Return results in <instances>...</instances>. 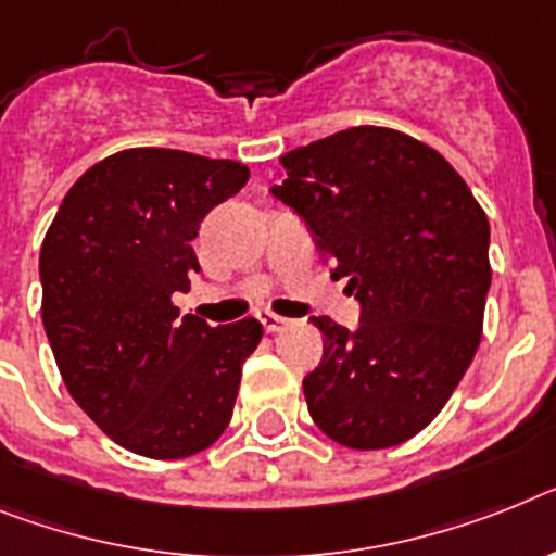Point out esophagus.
I'll return each mask as SVG.
<instances>
[{
	"label": "esophagus",
	"mask_w": 556,
	"mask_h": 556,
	"mask_svg": "<svg viewBox=\"0 0 556 556\" xmlns=\"http://www.w3.org/2000/svg\"><path fill=\"white\" fill-rule=\"evenodd\" d=\"M260 321H263V328L268 330V333H279V330H286L288 325H291V319H286V316H277V314H263L260 316Z\"/></svg>",
	"instance_id": "esophagus-1"
}]
</instances>
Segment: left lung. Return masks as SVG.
<instances>
[{
	"label": "left lung",
	"instance_id": "left-lung-1",
	"mask_svg": "<svg viewBox=\"0 0 556 556\" xmlns=\"http://www.w3.org/2000/svg\"><path fill=\"white\" fill-rule=\"evenodd\" d=\"M270 189L314 231L362 302L358 330L314 316L325 353L302 381L316 427L387 450L435 418L483 330L489 220L441 152L399 129L350 127L279 157Z\"/></svg>",
	"mask_w": 556,
	"mask_h": 556
}]
</instances>
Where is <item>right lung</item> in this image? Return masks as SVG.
Wrapping results in <instances>:
<instances>
[{
	"label": "right lung",
	"mask_w": 556,
	"mask_h": 556,
	"mask_svg": "<svg viewBox=\"0 0 556 556\" xmlns=\"http://www.w3.org/2000/svg\"><path fill=\"white\" fill-rule=\"evenodd\" d=\"M249 184L237 161L124 149L78 177L39 254L41 321L70 395L124 450L189 458L223 435L263 325L212 328L172 302L189 291L191 240Z\"/></svg>",
	"instance_id": "right-lung-1"
}]
</instances>
